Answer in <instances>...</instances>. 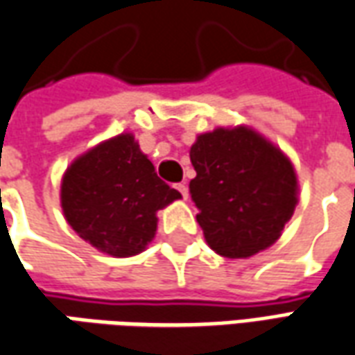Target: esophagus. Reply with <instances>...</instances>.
Returning <instances> with one entry per match:
<instances>
[{"label": "esophagus", "mask_w": 355, "mask_h": 355, "mask_svg": "<svg viewBox=\"0 0 355 355\" xmlns=\"http://www.w3.org/2000/svg\"><path fill=\"white\" fill-rule=\"evenodd\" d=\"M173 187H175V189H178V191H180V193H182V197H183V198L189 197V193H187V185H185V183H175Z\"/></svg>", "instance_id": "obj_1"}]
</instances>
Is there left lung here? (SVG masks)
<instances>
[{"mask_svg":"<svg viewBox=\"0 0 355 355\" xmlns=\"http://www.w3.org/2000/svg\"><path fill=\"white\" fill-rule=\"evenodd\" d=\"M189 155L197 172L189 193L210 248L248 258L273 245L296 206L291 160L243 125L198 135Z\"/></svg>","mask_w":355,"mask_h":355,"instance_id":"obj_1","label":"left lung"}]
</instances>
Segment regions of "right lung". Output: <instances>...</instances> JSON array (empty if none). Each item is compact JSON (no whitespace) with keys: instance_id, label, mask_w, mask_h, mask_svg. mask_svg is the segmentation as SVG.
<instances>
[{"instance_id":"add662e5","label":"right lung","mask_w":355,"mask_h":355,"mask_svg":"<svg viewBox=\"0 0 355 355\" xmlns=\"http://www.w3.org/2000/svg\"><path fill=\"white\" fill-rule=\"evenodd\" d=\"M182 195L168 187L122 133L74 160L62 178L61 202L70 227L110 256L139 254L157 231V212Z\"/></svg>"}]
</instances>
